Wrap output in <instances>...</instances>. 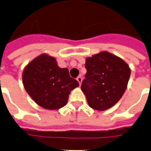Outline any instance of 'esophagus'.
<instances>
[{"label":"esophagus","instance_id":"obj_1","mask_svg":"<svg viewBox=\"0 0 151 151\" xmlns=\"http://www.w3.org/2000/svg\"><path fill=\"white\" fill-rule=\"evenodd\" d=\"M77 81H78L79 84L81 85V83H82V77H81V76H78V77L77 78Z\"/></svg>","mask_w":151,"mask_h":151}]
</instances>
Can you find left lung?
I'll return each instance as SVG.
<instances>
[{
    "instance_id": "left-lung-1",
    "label": "left lung",
    "mask_w": 151,
    "mask_h": 151,
    "mask_svg": "<svg viewBox=\"0 0 151 151\" xmlns=\"http://www.w3.org/2000/svg\"><path fill=\"white\" fill-rule=\"evenodd\" d=\"M86 78L81 86L88 105L98 111L108 110L120 100L127 88L130 70L124 60L108 52L86 59Z\"/></svg>"
}]
</instances>
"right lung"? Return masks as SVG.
Listing matches in <instances>:
<instances>
[{
    "label": "right lung",
    "instance_id": "1",
    "mask_svg": "<svg viewBox=\"0 0 151 151\" xmlns=\"http://www.w3.org/2000/svg\"><path fill=\"white\" fill-rule=\"evenodd\" d=\"M22 83L27 94L39 106L56 110L65 106L70 91L79 86L67 68H60L56 59L41 54L24 68Z\"/></svg>",
    "mask_w": 151,
    "mask_h": 151
}]
</instances>
